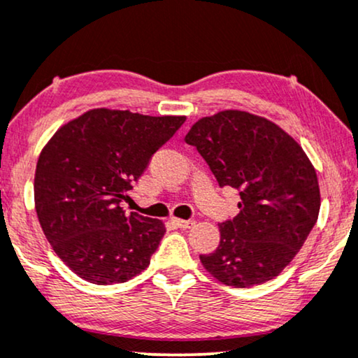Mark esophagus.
<instances>
[{"mask_svg": "<svg viewBox=\"0 0 358 358\" xmlns=\"http://www.w3.org/2000/svg\"><path fill=\"white\" fill-rule=\"evenodd\" d=\"M173 223H175L176 226H178V228H182V229H189V228H192V226L194 224V221H192V220H180V218H175Z\"/></svg>", "mask_w": 358, "mask_h": 358, "instance_id": "esophagus-1", "label": "esophagus"}]
</instances>
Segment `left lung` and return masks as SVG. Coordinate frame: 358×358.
<instances>
[{
    "label": "left lung",
    "instance_id": "left-lung-1",
    "mask_svg": "<svg viewBox=\"0 0 358 358\" xmlns=\"http://www.w3.org/2000/svg\"><path fill=\"white\" fill-rule=\"evenodd\" d=\"M220 187L239 189V213L220 224V246L200 261L220 282L251 287L282 273L319 218L314 165L279 125L244 110L203 117L185 137Z\"/></svg>",
    "mask_w": 358,
    "mask_h": 358
}]
</instances>
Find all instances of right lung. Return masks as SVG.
Here are the masks:
<instances>
[{"mask_svg":"<svg viewBox=\"0 0 358 358\" xmlns=\"http://www.w3.org/2000/svg\"><path fill=\"white\" fill-rule=\"evenodd\" d=\"M185 120L90 108L44 145L34 175L36 213L44 236L72 273L107 286L150 264L166 231L164 221L125 215L120 203Z\"/></svg>","mask_w":358,"mask_h":358,"instance_id":"obj_1","label":"right lung"}]
</instances>
